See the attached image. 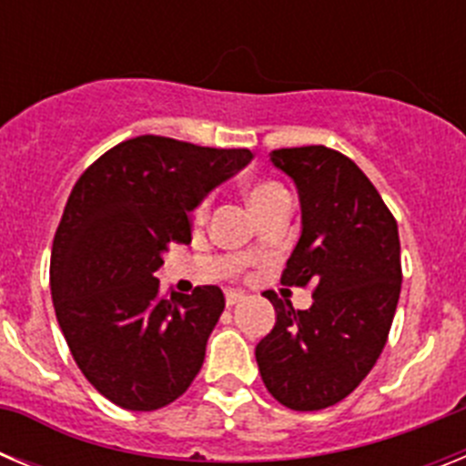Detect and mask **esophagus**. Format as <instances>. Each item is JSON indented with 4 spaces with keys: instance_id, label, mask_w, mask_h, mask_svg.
Segmentation results:
<instances>
[{
    "instance_id": "1",
    "label": "esophagus",
    "mask_w": 466,
    "mask_h": 466,
    "mask_svg": "<svg viewBox=\"0 0 466 466\" xmlns=\"http://www.w3.org/2000/svg\"><path fill=\"white\" fill-rule=\"evenodd\" d=\"M242 299H245V294H242V291L226 289V306H236V303H240Z\"/></svg>"
}]
</instances>
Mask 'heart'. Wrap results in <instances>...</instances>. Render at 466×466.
<instances>
[{
  "mask_svg": "<svg viewBox=\"0 0 466 466\" xmlns=\"http://www.w3.org/2000/svg\"><path fill=\"white\" fill-rule=\"evenodd\" d=\"M282 193H287V191H284L278 182H257L249 187L247 196H249V203H252L254 212H257L258 208H263V205L270 203L273 198L282 196ZM208 205H209V200H200V203H198L196 212H193L196 214V219H203L205 212H208Z\"/></svg>",
  "mask_w": 466,
  "mask_h": 466,
  "instance_id": "obj_1",
  "label": "heart"
}]
</instances>
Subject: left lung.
<instances>
[{"mask_svg":"<svg viewBox=\"0 0 466 466\" xmlns=\"http://www.w3.org/2000/svg\"><path fill=\"white\" fill-rule=\"evenodd\" d=\"M275 167L294 179L303 230L279 282L312 287V306L294 310L275 291L278 322L257 345L261 380L291 410H322L348 397L373 369L401 291L397 219L371 179L322 144L275 149Z\"/></svg>","mask_w":466,"mask_h":466,"instance_id":"1","label":"left lung"}]
</instances>
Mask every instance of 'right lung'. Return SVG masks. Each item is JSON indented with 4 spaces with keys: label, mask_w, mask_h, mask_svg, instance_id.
Wrapping results in <instances>:
<instances>
[{
    "label": "right lung",
    "mask_w": 466,
    "mask_h": 466,
    "mask_svg": "<svg viewBox=\"0 0 466 466\" xmlns=\"http://www.w3.org/2000/svg\"><path fill=\"white\" fill-rule=\"evenodd\" d=\"M252 156L142 135L74 184L53 238V308L86 380L121 409H163L200 371L224 291L167 299L154 273L170 245L191 242L188 212Z\"/></svg>",
    "instance_id": "add662e5"
}]
</instances>
